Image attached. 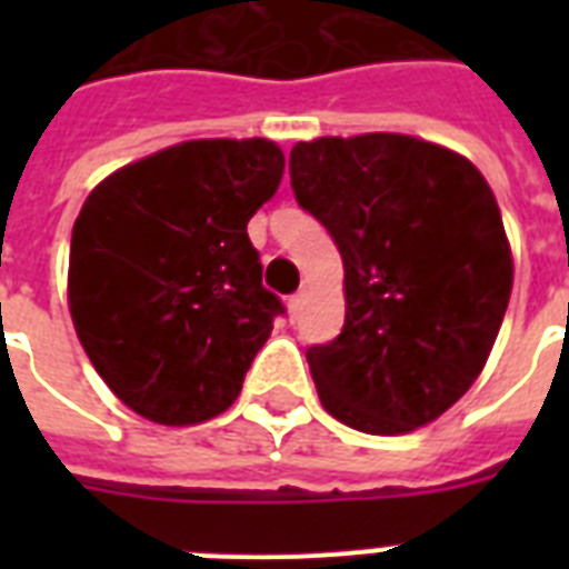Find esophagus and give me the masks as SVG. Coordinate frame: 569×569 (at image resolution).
<instances>
[{
    "mask_svg": "<svg viewBox=\"0 0 569 569\" xmlns=\"http://www.w3.org/2000/svg\"><path fill=\"white\" fill-rule=\"evenodd\" d=\"M303 307H307V289H298V292L289 298V316H292V319H301Z\"/></svg>",
    "mask_w": 569,
    "mask_h": 569,
    "instance_id": "esophagus-1",
    "label": "esophagus"
}]
</instances>
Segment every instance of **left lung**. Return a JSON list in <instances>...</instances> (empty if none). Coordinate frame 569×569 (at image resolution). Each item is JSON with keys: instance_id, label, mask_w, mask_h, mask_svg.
I'll return each mask as SVG.
<instances>
[{"instance_id": "left-lung-1", "label": "left lung", "mask_w": 569, "mask_h": 569, "mask_svg": "<svg viewBox=\"0 0 569 569\" xmlns=\"http://www.w3.org/2000/svg\"><path fill=\"white\" fill-rule=\"evenodd\" d=\"M295 200L346 266V325L307 348L325 410L363 433L433 422L481 375L511 298L496 197L446 147L372 132L289 156Z\"/></svg>"}]
</instances>
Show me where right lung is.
I'll return each instance as SVG.
<instances>
[{
  "mask_svg": "<svg viewBox=\"0 0 569 569\" xmlns=\"http://www.w3.org/2000/svg\"><path fill=\"white\" fill-rule=\"evenodd\" d=\"M280 177L274 141L212 138L127 164L84 200L70 316L93 369L150 422L223 413L286 312L248 239Z\"/></svg>",
  "mask_w": 569,
  "mask_h": 569,
  "instance_id": "1",
  "label": "right lung"
}]
</instances>
